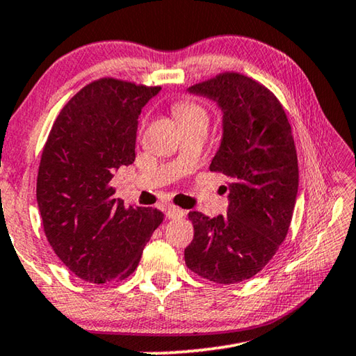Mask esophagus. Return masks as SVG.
Returning <instances> with one entry per match:
<instances>
[{
    "mask_svg": "<svg viewBox=\"0 0 356 356\" xmlns=\"http://www.w3.org/2000/svg\"><path fill=\"white\" fill-rule=\"evenodd\" d=\"M165 213L168 218H182L185 216V211H182V209H179V207H174V206H166Z\"/></svg>",
    "mask_w": 356,
    "mask_h": 356,
    "instance_id": "esophagus-1",
    "label": "esophagus"
}]
</instances>
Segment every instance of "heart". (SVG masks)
Returning a JSON list of instances; mask_svg holds the SVG:
<instances>
[{
  "label": "heart",
  "mask_w": 356,
  "mask_h": 356,
  "mask_svg": "<svg viewBox=\"0 0 356 356\" xmlns=\"http://www.w3.org/2000/svg\"><path fill=\"white\" fill-rule=\"evenodd\" d=\"M172 112L177 117L180 127L195 125V123H202L207 127L209 115L206 107L190 98H180L172 104Z\"/></svg>",
  "instance_id": "obj_1"
}]
</instances>
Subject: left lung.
<instances>
[{
	"instance_id": "1",
	"label": "left lung",
	"mask_w": 356,
	"mask_h": 356,
	"mask_svg": "<svg viewBox=\"0 0 356 356\" xmlns=\"http://www.w3.org/2000/svg\"><path fill=\"white\" fill-rule=\"evenodd\" d=\"M188 92L222 109L223 136L211 171L227 176L229 202L225 216L188 213L195 236L185 263L216 284H238L266 266L289 233L300 180L291 127L275 95L239 72Z\"/></svg>"
}]
</instances>
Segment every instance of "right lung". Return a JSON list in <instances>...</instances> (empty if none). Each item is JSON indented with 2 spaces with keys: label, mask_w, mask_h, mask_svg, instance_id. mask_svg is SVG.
Masks as SVG:
<instances>
[{
  "label": "right lung",
  "mask_w": 356,
  "mask_h": 356,
  "mask_svg": "<svg viewBox=\"0 0 356 356\" xmlns=\"http://www.w3.org/2000/svg\"><path fill=\"white\" fill-rule=\"evenodd\" d=\"M161 87L98 79L54 122L38 171L44 233L65 266L92 284L127 279L163 222L154 207H125L111 187L136 158L138 118Z\"/></svg>",
  "instance_id": "add662e5"
}]
</instances>
